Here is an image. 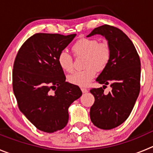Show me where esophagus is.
<instances>
[{
  "instance_id": "34e87169",
  "label": "esophagus",
  "mask_w": 153,
  "mask_h": 153,
  "mask_svg": "<svg viewBox=\"0 0 153 153\" xmlns=\"http://www.w3.org/2000/svg\"><path fill=\"white\" fill-rule=\"evenodd\" d=\"M81 91H82V93H84V94H85V93H88V89H86V88H81Z\"/></svg>"
}]
</instances>
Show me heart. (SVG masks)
Returning a JSON list of instances; mask_svg holds the SVG:
<instances>
[{
    "instance_id": "obj_1",
    "label": "heart",
    "mask_w": 153,
    "mask_h": 153,
    "mask_svg": "<svg viewBox=\"0 0 153 153\" xmlns=\"http://www.w3.org/2000/svg\"><path fill=\"white\" fill-rule=\"evenodd\" d=\"M72 51L77 56H85L84 65L86 68L76 71L68 77L72 85L85 87L95 78L97 70L103 69L111 58V48L107 42H100L96 38H84L78 40L72 46ZM60 68L67 72L73 70V58L65 51H61L57 57Z\"/></svg>"
}]
</instances>
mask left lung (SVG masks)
I'll list each match as a JSON object with an SVG mask.
<instances>
[{"label":"left lung","mask_w":153,"mask_h":153,"mask_svg":"<svg viewBox=\"0 0 153 153\" xmlns=\"http://www.w3.org/2000/svg\"><path fill=\"white\" fill-rule=\"evenodd\" d=\"M94 35H102L108 41L111 58L96 79L103 87L90 91L95 98L90 116L95 126L110 130L125 122L134 106L140 89V60L132 41L119 28L101 25L87 37ZM108 84L112 91L105 95L104 88Z\"/></svg>","instance_id":"obj_1"}]
</instances>
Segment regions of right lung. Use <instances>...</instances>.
<instances>
[{
	"label": "right lung",
	"instance_id": "right-lung-1",
	"mask_svg": "<svg viewBox=\"0 0 153 153\" xmlns=\"http://www.w3.org/2000/svg\"><path fill=\"white\" fill-rule=\"evenodd\" d=\"M75 36L35 34L22 44L14 61L13 89L19 109L44 132L65 128L68 107L82 95L79 87L65 81L57 61Z\"/></svg>",
	"mask_w": 153,
	"mask_h": 153
}]
</instances>
